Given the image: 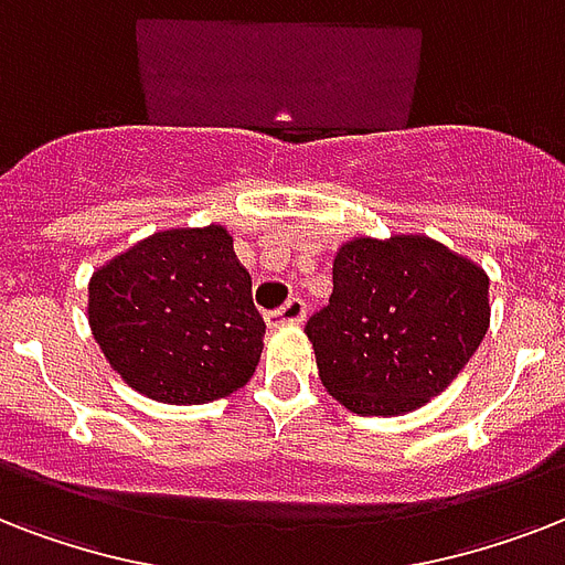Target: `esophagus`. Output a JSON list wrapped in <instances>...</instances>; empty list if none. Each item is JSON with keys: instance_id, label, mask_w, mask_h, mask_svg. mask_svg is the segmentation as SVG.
I'll return each instance as SVG.
<instances>
[{"instance_id": "34e87169", "label": "esophagus", "mask_w": 565, "mask_h": 565, "mask_svg": "<svg viewBox=\"0 0 565 565\" xmlns=\"http://www.w3.org/2000/svg\"><path fill=\"white\" fill-rule=\"evenodd\" d=\"M308 317V308L301 299H287L278 310L266 313V326L269 328H284V326H299Z\"/></svg>"}]
</instances>
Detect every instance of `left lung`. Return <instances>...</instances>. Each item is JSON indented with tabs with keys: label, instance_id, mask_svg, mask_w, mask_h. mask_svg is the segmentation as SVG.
<instances>
[{
	"label": "left lung",
	"instance_id": "obj_1",
	"mask_svg": "<svg viewBox=\"0 0 565 565\" xmlns=\"http://www.w3.org/2000/svg\"><path fill=\"white\" fill-rule=\"evenodd\" d=\"M490 328V278L422 234L354 237L308 319L319 381L361 416H402L446 390Z\"/></svg>",
	"mask_w": 565,
	"mask_h": 565
}]
</instances>
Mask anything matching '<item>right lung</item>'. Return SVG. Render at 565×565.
<instances>
[{
	"label": "right lung",
	"mask_w": 565,
	"mask_h": 565,
	"mask_svg": "<svg viewBox=\"0 0 565 565\" xmlns=\"http://www.w3.org/2000/svg\"><path fill=\"white\" fill-rule=\"evenodd\" d=\"M87 292L102 354L154 402H213L255 375L266 326L222 225L140 239L99 266Z\"/></svg>",
	"instance_id": "1"
}]
</instances>
